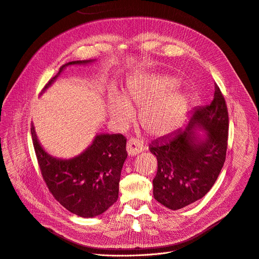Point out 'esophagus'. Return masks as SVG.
Masks as SVG:
<instances>
[{
  "label": "esophagus",
  "instance_id": "esophagus-1",
  "mask_svg": "<svg viewBox=\"0 0 259 259\" xmlns=\"http://www.w3.org/2000/svg\"><path fill=\"white\" fill-rule=\"evenodd\" d=\"M144 149L142 143L138 140V139H135V138H131L127 141L126 144V150H127V154L128 156H136L138 155L139 153Z\"/></svg>",
  "mask_w": 259,
  "mask_h": 259
}]
</instances>
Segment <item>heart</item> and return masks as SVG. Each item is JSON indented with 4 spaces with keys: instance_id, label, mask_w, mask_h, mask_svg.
I'll return each mask as SVG.
<instances>
[{
    "instance_id": "b5f03b06",
    "label": "heart",
    "mask_w": 259,
    "mask_h": 259,
    "mask_svg": "<svg viewBox=\"0 0 259 259\" xmlns=\"http://www.w3.org/2000/svg\"><path fill=\"white\" fill-rule=\"evenodd\" d=\"M177 85L178 80L167 75L139 76L128 84L122 97L114 95L110 99V115L115 122L125 125L133 118L132 109L141 106L138 118L143 130L151 136H165L177 127L187 108L183 93H167Z\"/></svg>"
}]
</instances>
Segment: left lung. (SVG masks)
<instances>
[{
	"mask_svg": "<svg viewBox=\"0 0 259 259\" xmlns=\"http://www.w3.org/2000/svg\"><path fill=\"white\" fill-rule=\"evenodd\" d=\"M214 90L213 100L195 109L184 128L149 145L158 161L154 197L171 210L202 199L215 183L225 163L229 116L217 83ZM197 126L206 131L203 141L195 134Z\"/></svg>",
	"mask_w": 259,
	"mask_h": 259,
	"instance_id": "left-lung-1",
	"label": "left lung"
}]
</instances>
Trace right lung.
Wrapping results in <instances>:
<instances>
[{
  "label": "right lung",
  "mask_w": 259,
  "mask_h": 259,
  "mask_svg": "<svg viewBox=\"0 0 259 259\" xmlns=\"http://www.w3.org/2000/svg\"><path fill=\"white\" fill-rule=\"evenodd\" d=\"M93 60H75L63 65L42 88H49L67 66ZM31 136L39 169L54 199L81 218L102 214L118 199L119 181L127 157L126 138L121 134L97 135L83 153L69 160L53 158L40 146L31 125Z\"/></svg>",
  "instance_id": "1"
}]
</instances>
